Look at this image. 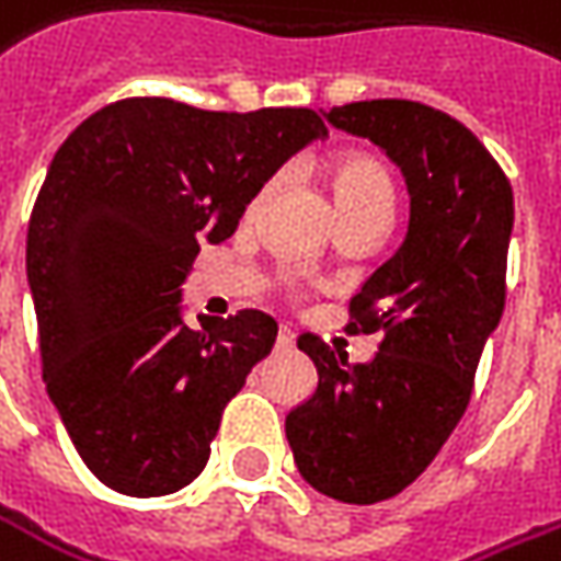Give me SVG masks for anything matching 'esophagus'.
<instances>
[{
	"mask_svg": "<svg viewBox=\"0 0 561 561\" xmlns=\"http://www.w3.org/2000/svg\"><path fill=\"white\" fill-rule=\"evenodd\" d=\"M276 347H279V351H288V347H295V332H291L288 325H279V335H276Z\"/></svg>",
	"mask_w": 561,
	"mask_h": 561,
	"instance_id": "34e87169",
	"label": "esophagus"
}]
</instances>
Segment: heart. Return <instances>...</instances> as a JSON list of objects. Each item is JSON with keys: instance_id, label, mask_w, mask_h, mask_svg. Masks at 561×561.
<instances>
[{"instance_id": "1", "label": "heart", "mask_w": 561, "mask_h": 561, "mask_svg": "<svg viewBox=\"0 0 561 561\" xmlns=\"http://www.w3.org/2000/svg\"><path fill=\"white\" fill-rule=\"evenodd\" d=\"M325 180L332 188V202L341 222L351 220H388L394 207V188L373 154L366 151H341L325 164ZM273 192V183L263 185L257 202Z\"/></svg>"}]
</instances>
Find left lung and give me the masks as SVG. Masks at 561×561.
I'll use <instances>...</instances> for the list:
<instances>
[{
    "mask_svg": "<svg viewBox=\"0 0 561 561\" xmlns=\"http://www.w3.org/2000/svg\"><path fill=\"white\" fill-rule=\"evenodd\" d=\"M325 121L369 139L403 173L407 236L351 298V332H378L369 363L317 335L298 347L317 391L285 415L300 478L369 506L428 469L472 397L474 369L506 304L512 185L472 129L407 99L332 107Z\"/></svg>",
    "mask_w": 561,
    "mask_h": 561,
    "instance_id": "1",
    "label": "left lung"
}]
</instances>
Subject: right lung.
Here are the masks:
<instances>
[{
	"mask_svg": "<svg viewBox=\"0 0 561 561\" xmlns=\"http://www.w3.org/2000/svg\"><path fill=\"white\" fill-rule=\"evenodd\" d=\"M325 136L310 107L124 99L55 151L27 229L43 381L111 491L164 496L207 466L226 403L279 325L239 310L192 329L183 282L202 244L229 239L263 183Z\"/></svg>",
	"mask_w": 561,
	"mask_h": 561,
	"instance_id": "1",
	"label": "right lung"
}]
</instances>
